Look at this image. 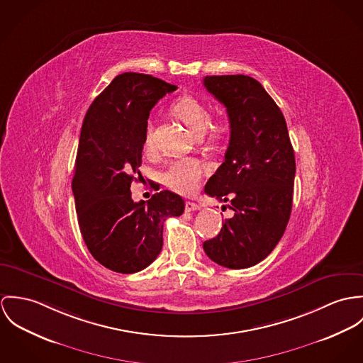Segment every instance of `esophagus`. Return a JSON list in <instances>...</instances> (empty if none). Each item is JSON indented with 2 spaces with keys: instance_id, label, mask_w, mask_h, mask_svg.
I'll list each match as a JSON object with an SVG mask.
<instances>
[{
  "instance_id": "1",
  "label": "esophagus",
  "mask_w": 363,
  "mask_h": 363,
  "mask_svg": "<svg viewBox=\"0 0 363 363\" xmlns=\"http://www.w3.org/2000/svg\"><path fill=\"white\" fill-rule=\"evenodd\" d=\"M199 208H201V206L194 203V201H186L185 203V210L186 211H195V210H199Z\"/></svg>"
}]
</instances>
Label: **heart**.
Here are the masks:
<instances>
[{
    "label": "heart",
    "instance_id": "b5f03b06",
    "mask_svg": "<svg viewBox=\"0 0 363 363\" xmlns=\"http://www.w3.org/2000/svg\"><path fill=\"white\" fill-rule=\"evenodd\" d=\"M172 113L184 122L192 132L201 135L207 128L208 113L199 99L194 96H182L172 104ZM210 132L217 133L218 125L210 123ZM145 143L147 149L153 147V125L149 123L146 128ZM204 167L201 162L194 159H179L172 162L164 172V182L179 194H192L198 189Z\"/></svg>",
    "mask_w": 363,
    "mask_h": 363
}]
</instances>
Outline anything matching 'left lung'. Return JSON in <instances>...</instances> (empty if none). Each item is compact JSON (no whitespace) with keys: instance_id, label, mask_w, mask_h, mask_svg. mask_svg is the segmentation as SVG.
Listing matches in <instances>:
<instances>
[{"instance_id":"left-lung-1","label":"left lung","mask_w":363,"mask_h":363,"mask_svg":"<svg viewBox=\"0 0 363 363\" xmlns=\"http://www.w3.org/2000/svg\"><path fill=\"white\" fill-rule=\"evenodd\" d=\"M203 84L227 108L231 129L224 162L204 192L230 201L234 210L220 234L203 242V249L220 266L246 269L266 259L286 228L294 195V149L281 110L256 79L206 77Z\"/></svg>"}]
</instances>
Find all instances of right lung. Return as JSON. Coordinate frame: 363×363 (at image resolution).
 <instances>
[{
  "label": "right lung",
  "mask_w": 363,
  "mask_h": 363,
  "mask_svg": "<svg viewBox=\"0 0 363 363\" xmlns=\"http://www.w3.org/2000/svg\"><path fill=\"white\" fill-rule=\"evenodd\" d=\"M177 90L159 78L125 72L93 100L82 125L72 191L83 241L104 267L130 274L146 269L162 247V225L184 213L169 191L133 201L147 118L155 104Z\"/></svg>",
  "instance_id": "obj_1"
}]
</instances>
